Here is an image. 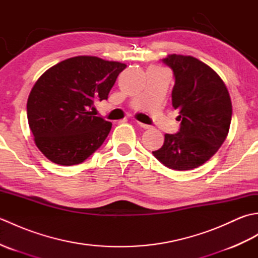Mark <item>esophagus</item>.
<instances>
[{
	"label": "esophagus",
	"mask_w": 258,
	"mask_h": 258,
	"mask_svg": "<svg viewBox=\"0 0 258 258\" xmlns=\"http://www.w3.org/2000/svg\"><path fill=\"white\" fill-rule=\"evenodd\" d=\"M136 123H138V124L141 126V127H143V128H145V130H147V128H150V127H151V126H150V125H147V124H143V123H141V122H136Z\"/></svg>",
	"instance_id": "esophagus-1"
}]
</instances>
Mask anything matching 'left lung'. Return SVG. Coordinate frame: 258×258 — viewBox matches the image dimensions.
<instances>
[{"label": "left lung", "mask_w": 258, "mask_h": 258, "mask_svg": "<svg viewBox=\"0 0 258 258\" xmlns=\"http://www.w3.org/2000/svg\"><path fill=\"white\" fill-rule=\"evenodd\" d=\"M162 63L173 71L172 105L179 111L180 127L165 134L163 146L153 155L168 168L187 171L210 160L226 140L231 97L218 74L200 59L172 54Z\"/></svg>", "instance_id": "1"}]
</instances>
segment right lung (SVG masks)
Instances as JSON below:
<instances>
[{"label":"right lung","mask_w":258,"mask_h":258,"mask_svg":"<svg viewBox=\"0 0 258 258\" xmlns=\"http://www.w3.org/2000/svg\"><path fill=\"white\" fill-rule=\"evenodd\" d=\"M125 68L96 56H75L36 81L27 100V120L36 146L48 160L76 165L100 149L112 123L95 116L94 103L107 100Z\"/></svg>","instance_id":"right-lung-1"}]
</instances>
